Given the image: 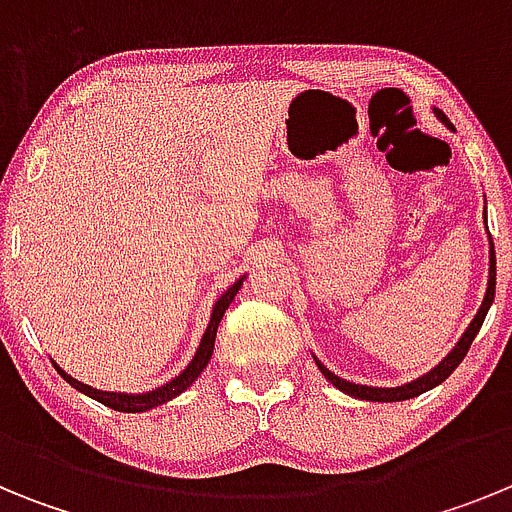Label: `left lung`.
Returning <instances> with one entry per match:
<instances>
[{"mask_svg": "<svg viewBox=\"0 0 512 512\" xmlns=\"http://www.w3.org/2000/svg\"><path fill=\"white\" fill-rule=\"evenodd\" d=\"M433 112H436V117L443 122V125H449V128H451L449 117L443 115L441 110H433ZM485 217H487V212H485ZM485 223H487V220H485ZM492 300H495V246H492V241H490V279H487L485 300H482V305H479L477 315H474V320H472V323H469V328L464 330V336H461L459 343H456V346L451 348V354L446 356V359H443L441 364L433 366L431 372L423 374V377H418V379H413V382H408V384H400V387H366V384L346 382V379H341V377H338V374L330 372L328 366L320 364L318 359H315V364H318V369H320V372H323V377L328 379L330 384H336L338 390L346 392V395H351V397H359V400H369V402H400V400H410V397L423 395V392L433 390L436 384L446 382V379H449V374L454 372V369L461 364V361H464V356H467V351H469V346H472L474 336H477L479 328H482V323H485V315H487V310H490Z\"/></svg>", "mask_w": 512, "mask_h": 512, "instance_id": "left-lung-1", "label": "left lung"}]
</instances>
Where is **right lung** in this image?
I'll return each mask as SVG.
<instances>
[{
    "label": "right lung",
    "mask_w": 512,
    "mask_h": 512,
    "mask_svg": "<svg viewBox=\"0 0 512 512\" xmlns=\"http://www.w3.org/2000/svg\"><path fill=\"white\" fill-rule=\"evenodd\" d=\"M241 277L235 284H230L228 289H225V295L220 297V300L215 302V307H212V315H210V323H207V330L205 336H202L200 341V348H197V354H194V359L189 361L187 369H184L179 377H174L171 382L161 384V387H156V390L151 392H138V395H128V392H104V390H94V387H89V384L79 382V379H74L71 374H66L61 369V366L53 361V366H56V372L61 374L66 382L74 387V390L84 392V395H89L92 400L102 402V405H107V408L117 410V413H146V410H153L158 408V405H164V402L174 400L176 395H182L184 390H187L189 384L194 382V379L200 377L202 372H205L207 361L212 359V348H215V336H217V325H220V320H223L225 310H228L230 302L235 300V295H238V289H241L243 284Z\"/></svg>",
    "instance_id": "1"
}]
</instances>
